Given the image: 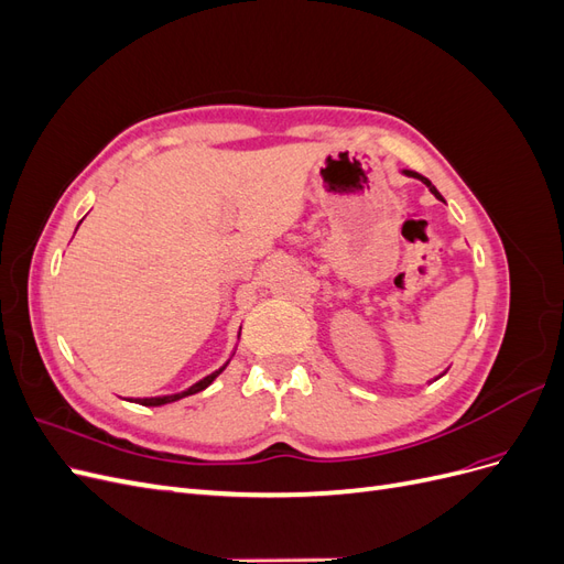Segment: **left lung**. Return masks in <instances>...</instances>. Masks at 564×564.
I'll return each mask as SVG.
<instances>
[{
  "mask_svg": "<svg viewBox=\"0 0 564 564\" xmlns=\"http://www.w3.org/2000/svg\"><path fill=\"white\" fill-rule=\"evenodd\" d=\"M402 174H404V176H409V178H419L421 183L429 185V191H431V193H433L437 199H442V195L437 193V187H435V185H433L429 178H425V176H421V174H416V172H409V169H402Z\"/></svg>",
  "mask_w": 564,
  "mask_h": 564,
  "instance_id": "obj_1",
  "label": "left lung"
}]
</instances>
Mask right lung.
I'll use <instances>...</instances> for the list:
<instances>
[{"label":"right lung","instance_id":"1","mask_svg":"<svg viewBox=\"0 0 564 564\" xmlns=\"http://www.w3.org/2000/svg\"><path fill=\"white\" fill-rule=\"evenodd\" d=\"M240 329H242V327H240ZM237 338H240V336H237ZM235 350H237V348H235ZM232 355H235V352H232ZM228 362H230V360H228ZM228 362H226L224 367H218L216 371H212L209 377L199 379L197 383H193L191 388H185V390H181V392H172V395H158V398H135V402L143 404V406H162V404L178 402V400H183V398H187V395H195V392H199V390H204V388H209V386L216 381L218 373L228 367Z\"/></svg>","mask_w":564,"mask_h":564}]
</instances>
